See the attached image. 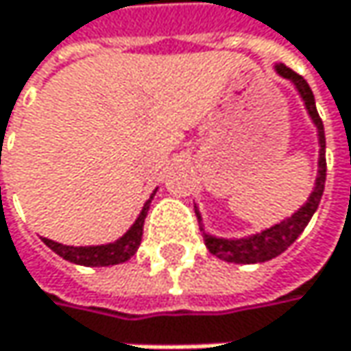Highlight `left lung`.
Wrapping results in <instances>:
<instances>
[{
  "label": "left lung",
  "mask_w": 351,
  "mask_h": 351,
  "mask_svg": "<svg viewBox=\"0 0 351 351\" xmlns=\"http://www.w3.org/2000/svg\"><path fill=\"white\" fill-rule=\"evenodd\" d=\"M274 71L278 77L291 81L299 93V97L303 99L305 109L313 121V125L317 128V138H319V160H317V178L315 184H313V191L311 195L307 197V201L287 219L258 232V234H252V236H244V238H219V236H213L209 232H205V226H203V217H201V211L199 207L195 205V213H197V219H199V226L203 230V240L207 250L226 260V262H236V264H260V262H266V260H272L276 256H280L289 245L293 244L301 234L303 230L307 228V223L311 221L313 213L319 207V201H321V195H323V189H325V173H327V167H325V132H323V121L317 113L315 107V97H313V91L311 87L307 85V81L297 75L293 69L285 66L282 62H276L274 64Z\"/></svg>",
  "instance_id": "left-lung-1"
}]
</instances>
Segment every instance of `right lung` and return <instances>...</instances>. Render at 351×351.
I'll list each match as a JSON object with an SVG mask.
<instances>
[{
  "label": "right lung",
  "mask_w": 351,
  "mask_h": 351,
  "mask_svg": "<svg viewBox=\"0 0 351 351\" xmlns=\"http://www.w3.org/2000/svg\"><path fill=\"white\" fill-rule=\"evenodd\" d=\"M154 195H156V189L150 195V199L144 203V207H142L138 219L132 223V228L121 238H117L115 242L101 245H64L54 242V240H48V238H42V242L52 252H56L60 258H64L73 264H81V266H113V264L128 262L140 247L142 234H144V219L148 215V209H150Z\"/></svg>",
  "instance_id": "1"
}]
</instances>
